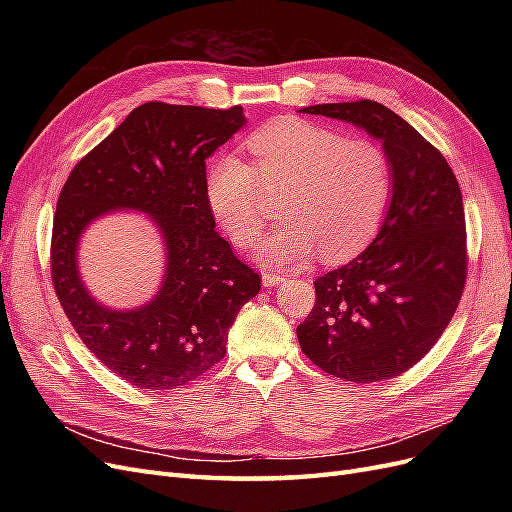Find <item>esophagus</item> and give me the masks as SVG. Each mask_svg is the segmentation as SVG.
<instances>
[{
    "label": "esophagus",
    "mask_w": 512,
    "mask_h": 512,
    "mask_svg": "<svg viewBox=\"0 0 512 512\" xmlns=\"http://www.w3.org/2000/svg\"><path fill=\"white\" fill-rule=\"evenodd\" d=\"M284 280H286V277H284V275H280V273H273V271H269V269L262 271V284H265L267 288L277 286V284L284 282Z\"/></svg>",
    "instance_id": "esophagus-1"
}]
</instances>
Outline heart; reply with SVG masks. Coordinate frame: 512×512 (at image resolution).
<instances>
[{
	"label": "heart",
	"instance_id": "1",
	"mask_svg": "<svg viewBox=\"0 0 512 512\" xmlns=\"http://www.w3.org/2000/svg\"><path fill=\"white\" fill-rule=\"evenodd\" d=\"M254 164L222 153L207 170L213 218L237 245L254 243L269 220V194L284 192V222L260 241L258 256L275 267H299L318 250L342 262L371 243L393 198V164L378 143L284 119L247 138Z\"/></svg>",
	"mask_w": 512,
	"mask_h": 512
}]
</instances>
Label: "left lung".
<instances>
[{"instance_id": "1", "label": "left lung", "mask_w": 512, "mask_h": 512, "mask_svg": "<svg viewBox=\"0 0 512 512\" xmlns=\"http://www.w3.org/2000/svg\"><path fill=\"white\" fill-rule=\"evenodd\" d=\"M301 113L365 130L393 164V198L376 239L314 282L316 305L297 327L301 350L335 378L391 380L438 342L466 286L459 183L442 153L380 102L316 104Z\"/></svg>"}]
</instances>
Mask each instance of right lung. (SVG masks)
<instances>
[{"instance_id":"add662e5","label":"right lung","mask_w":512,"mask_h":512,"mask_svg":"<svg viewBox=\"0 0 512 512\" xmlns=\"http://www.w3.org/2000/svg\"><path fill=\"white\" fill-rule=\"evenodd\" d=\"M243 126L241 106L147 102L72 168L59 194L51 241L57 299L83 344L138 389H181L218 365L239 309L260 290L258 273L215 232L205 196V160ZM121 208L149 214L167 252L161 290L134 310L91 298L75 262L84 228Z\"/></svg>"}]
</instances>
